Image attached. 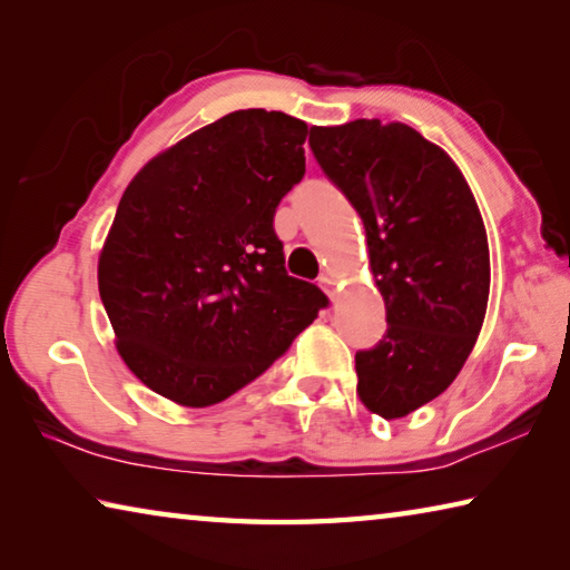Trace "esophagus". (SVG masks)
I'll list each match as a JSON object with an SVG mask.
<instances>
[{
	"mask_svg": "<svg viewBox=\"0 0 570 570\" xmlns=\"http://www.w3.org/2000/svg\"><path fill=\"white\" fill-rule=\"evenodd\" d=\"M320 284H322V288L326 292V296H330V298L336 296V282H334L332 274H324V276L320 278Z\"/></svg>",
	"mask_w": 570,
	"mask_h": 570,
	"instance_id": "1",
	"label": "esophagus"
}]
</instances>
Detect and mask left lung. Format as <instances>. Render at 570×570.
Here are the masks:
<instances>
[{"label": "left lung", "instance_id": "left-lung-1", "mask_svg": "<svg viewBox=\"0 0 570 570\" xmlns=\"http://www.w3.org/2000/svg\"><path fill=\"white\" fill-rule=\"evenodd\" d=\"M308 146L362 216L387 334L356 352V394L397 420L435 400L475 346L490 250L475 196L445 150L404 122L312 128Z\"/></svg>", "mask_w": 570, "mask_h": 570}]
</instances>
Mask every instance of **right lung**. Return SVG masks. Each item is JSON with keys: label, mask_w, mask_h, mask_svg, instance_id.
Returning <instances> with one entry per match:
<instances>
[{"label": "right lung", "mask_w": 570, "mask_h": 570, "mask_svg": "<svg viewBox=\"0 0 570 570\" xmlns=\"http://www.w3.org/2000/svg\"><path fill=\"white\" fill-rule=\"evenodd\" d=\"M308 125L236 110L158 153L125 188L98 262L115 346L146 387L210 407L264 374L330 304L286 274L278 200Z\"/></svg>", "instance_id": "obj_1"}]
</instances>
